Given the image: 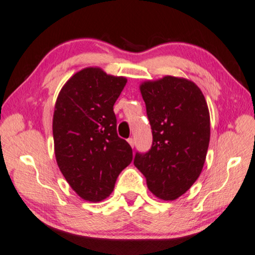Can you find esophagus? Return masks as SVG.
Here are the masks:
<instances>
[{
    "mask_svg": "<svg viewBox=\"0 0 255 255\" xmlns=\"http://www.w3.org/2000/svg\"><path fill=\"white\" fill-rule=\"evenodd\" d=\"M127 140H128L129 145H130L131 147H134V139H132V138H128Z\"/></svg>",
    "mask_w": 255,
    "mask_h": 255,
    "instance_id": "esophagus-1",
    "label": "esophagus"
}]
</instances>
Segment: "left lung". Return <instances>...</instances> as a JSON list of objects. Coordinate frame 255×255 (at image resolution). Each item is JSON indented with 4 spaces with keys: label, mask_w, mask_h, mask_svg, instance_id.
Returning <instances> with one entry per match:
<instances>
[{
    "label": "left lung",
    "mask_w": 255,
    "mask_h": 255,
    "mask_svg": "<svg viewBox=\"0 0 255 255\" xmlns=\"http://www.w3.org/2000/svg\"><path fill=\"white\" fill-rule=\"evenodd\" d=\"M152 129L151 149L134 165L155 197L175 200L199 177L210 144V111L195 82L172 75L139 86Z\"/></svg>",
    "instance_id": "1"
}]
</instances>
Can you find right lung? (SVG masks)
Returning a JSON list of instances; mask_svg holds the SVG:
<instances>
[{"mask_svg":"<svg viewBox=\"0 0 255 255\" xmlns=\"http://www.w3.org/2000/svg\"><path fill=\"white\" fill-rule=\"evenodd\" d=\"M125 77L86 67L60 89L52 119L56 161L79 197L97 203L111 195L117 177L132 160V150L117 134L113 112Z\"/></svg>","mask_w":255,"mask_h":255,"instance_id":"1","label":"right lung"}]
</instances>
